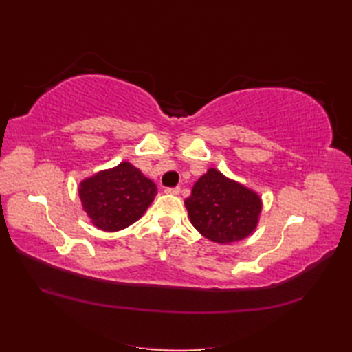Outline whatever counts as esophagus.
Here are the masks:
<instances>
[{
    "mask_svg": "<svg viewBox=\"0 0 352 352\" xmlns=\"http://www.w3.org/2000/svg\"><path fill=\"white\" fill-rule=\"evenodd\" d=\"M164 192L169 193V195H178V193H180V188H178V186L177 188H166L164 189Z\"/></svg>",
    "mask_w": 352,
    "mask_h": 352,
    "instance_id": "1",
    "label": "esophagus"
}]
</instances>
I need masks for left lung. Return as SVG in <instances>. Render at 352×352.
Masks as SVG:
<instances>
[{"label": "left lung", "mask_w": 352, "mask_h": 352, "mask_svg": "<svg viewBox=\"0 0 352 352\" xmlns=\"http://www.w3.org/2000/svg\"><path fill=\"white\" fill-rule=\"evenodd\" d=\"M192 226L204 237L231 243L250 236L261 210L260 198L243 186L208 169L184 201Z\"/></svg>", "instance_id": "obj_1"}]
</instances>
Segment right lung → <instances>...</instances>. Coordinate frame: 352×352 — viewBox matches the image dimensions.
Instances as JSON below:
<instances>
[{
	"label": "right lung",
	"instance_id": "1",
	"mask_svg": "<svg viewBox=\"0 0 352 352\" xmlns=\"http://www.w3.org/2000/svg\"><path fill=\"white\" fill-rule=\"evenodd\" d=\"M155 193V184L126 162L80 184L85 212L96 227L106 231L122 230L136 222Z\"/></svg>",
	"mask_w": 352,
	"mask_h": 352
}]
</instances>
